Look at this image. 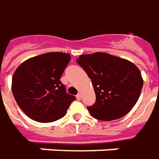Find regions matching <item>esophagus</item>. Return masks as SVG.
Masks as SVG:
<instances>
[{
    "mask_svg": "<svg viewBox=\"0 0 159 159\" xmlns=\"http://www.w3.org/2000/svg\"><path fill=\"white\" fill-rule=\"evenodd\" d=\"M81 98H82L81 94H77V95H76V99H77V100H81Z\"/></svg>",
    "mask_w": 159,
    "mask_h": 159,
    "instance_id": "esophagus-1",
    "label": "esophagus"
}]
</instances>
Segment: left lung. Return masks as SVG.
Listing matches in <instances>:
<instances>
[{"label": "left lung", "mask_w": 159, "mask_h": 159, "mask_svg": "<svg viewBox=\"0 0 159 159\" xmlns=\"http://www.w3.org/2000/svg\"><path fill=\"white\" fill-rule=\"evenodd\" d=\"M76 61L92 81L97 100L88 111L94 118L116 120L131 111L143 84L133 62L104 52L81 55Z\"/></svg>", "instance_id": "obj_1"}]
</instances>
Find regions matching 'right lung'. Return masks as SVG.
Returning <instances> with one entry per match:
<instances>
[{"instance_id":"obj_1","label":"right lung","mask_w":159,"mask_h":159,"mask_svg":"<svg viewBox=\"0 0 159 159\" xmlns=\"http://www.w3.org/2000/svg\"><path fill=\"white\" fill-rule=\"evenodd\" d=\"M70 55L48 52L19 65L12 77V92L21 111L31 119L50 123L65 116L75 99L66 93L60 78Z\"/></svg>"}]
</instances>
